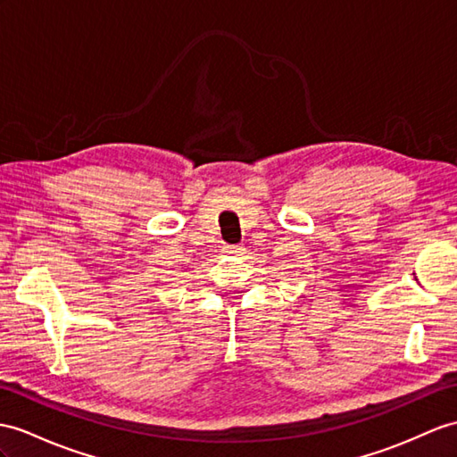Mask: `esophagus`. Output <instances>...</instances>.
Here are the masks:
<instances>
[{
	"mask_svg": "<svg viewBox=\"0 0 457 457\" xmlns=\"http://www.w3.org/2000/svg\"><path fill=\"white\" fill-rule=\"evenodd\" d=\"M225 253L242 255L244 253V246H240V244H237V246H225Z\"/></svg>",
	"mask_w": 457,
	"mask_h": 457,
	"instance_id": "1",
	"label": "esophagus"
}]
</instances>
